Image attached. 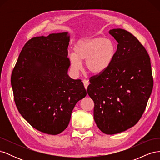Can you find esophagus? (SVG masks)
Masks as SVG:
<instances>
[{
  "label": "esophagus",
  "mask_w": 160,
  "mask_h": 160,
  "mask_svg": "<svg viewBox=\"0 0 160 160\" xmlns=\"http://www.w3.org/2000/svg\"><path fill=\"white\" fill-rule=\"evenodd\" d=\"M83 84H84L85 88V89L88 88V85H89V81H88V80H86V79H83Z\"/></svg>",
  "instance_id": "34e87169"
}]
</instances>
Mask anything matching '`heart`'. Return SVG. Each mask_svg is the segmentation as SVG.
Masks as SVG:
<instances>
[{"label": "heart", "instance_id": "obj_1", "mask_svg": "<svg viewBox=\"0 0 160 160\" xmlns=\"http://www.w3.org/2000/svg\"><path fill=\"white\" fill-rule=\"evenodd\" d=\"M116 53L113 42L101 37L83 38L77 41L69 55L71 69L79 72L81 62L85 61V68L91 74L105 71L112 62Z\"/></svg>", "mask_w": 160, "mask_h": 160}]
</instances>
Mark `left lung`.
I'll return each mask as SVG.
<instances>
[{
  "label": "left lung",
  "instance_id": "1",
  "mask_svg": "<svg viewBox=\"0 0 160 160\" xmlns=\"http://www.w3.org/2000/svg\"><path fill=\"white\" fill-rule=\"evenodd\" d=\"M118 42L108 68L91 77L88 93L95 103L94 120L105 134L121 133L136 124L146 109L153 81L147 51L132 33L109 31Z\"/></svg>",
  "mask_w": 160,
  "mask_h": 160
}]
</instances>
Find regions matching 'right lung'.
I'll use <instances>...</instances> for the list:
<instances>
[{"instance_id": "1", "label": "right lung", "mask_w": 160, "mask_h": 160, "mask_svg": "<svg viewBox=\"0 0 160 160\" xmlns=\"http://www.w3.org/2000/svg\"><path fill=\"white\" fill-rule=\"evenodd\" d=\"M68 32L28 41L12 70L11 85L19 113L32 127L57 135L67 128L72 111L87 91L67 74Z\"/></svg>"}]
</instances>
